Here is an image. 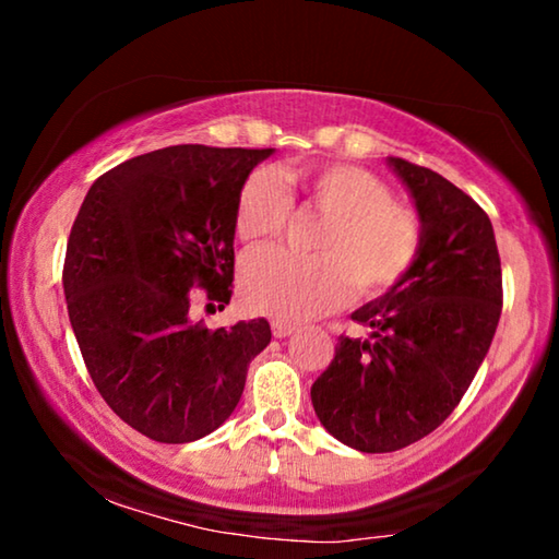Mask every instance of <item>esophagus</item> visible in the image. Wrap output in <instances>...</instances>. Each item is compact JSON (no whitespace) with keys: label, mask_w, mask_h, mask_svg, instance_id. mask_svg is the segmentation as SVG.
I'll return each mask as SVG.
<instances>
[{"label":"esophagus","mask_w":559,"mask_h":559,"mask_svg":"<svg viewBox=\"0 0 559 559\" xmlns=\"http://www.w3.org/2000/svg\"><path fill=\"white\" fill-rule=\"evenodd\" d=\"M271 330H273V337H288L293 330H296V323H288V320H273Z\"/></svg>","instance_id":"34e87169"}]
</instances>
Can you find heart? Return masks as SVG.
Masks as SVG:
<instances>
[{
    "label": "heart",
    "mask_w": 559,
    "mask_h": 559,
    "mask_svg": "<svg viewBox=\"0 0 559 559\" xmlns=\"http://www.w3.org/2000/svg\"><path fill=\"white\" fill-rule=\"evenodd\" d=\"M293 204L323 216L316 257L283 249L246 253L239 269V298L246 310L278 320H308L347 298H374L409 276L424 246V226L409 204L396 202L382 177L357 165L325 163L283 169L259 167L236 194L234 231L246 243L276 239Z\"/></svg>",
    "instance_id": "obj_1"
}]
</instances>
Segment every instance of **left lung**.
Listing matches in <instances>:
<instances>
[{"mask_svg":"<svg viewBox=\"0 0 559 559\" xmlns=\"http://www.w3.org/2000/svg\"><path fill=\"white\" fill-rule=\"evenodd\" d=\"M416 202L424 246L414 269L353 320L372 337L340 335L310 386L337 441L390 453L431 433L456 409L496 335L503 273L488 214L429 167L390 157Z\"/></svg>","mask_w":559,"mask_h":559,"instance_id":"1","label":"left lung"}]
</instances>
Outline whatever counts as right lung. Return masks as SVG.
Wrapping results in <instances>:
<instances>
[{
  "instance_id": "add662e5",
  "label": "right lung",
  "mask_w": 559,
  "mask_h": 559,
  "mask_svg": "<svg viewBox=\"0 0 559 559\" xmlns=\"http://www.w3.org/2000/svg\"><path fill=\"white\" fill-rule=\"evenodd\" d=\"M271 147L175 145L108 169L71 226L63 290L83 362L122 421L159 443L219 429L249 362L271 343L266 320L210 330L197 296L229 306L234 206Z\"/></svg>"
}]
</instances>
